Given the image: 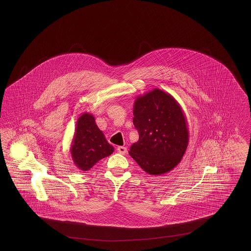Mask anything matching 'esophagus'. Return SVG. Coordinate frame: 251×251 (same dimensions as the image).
<instances>
[{"label": "esophagus", "instance_id": "1", "mask_svg": "<svg viewBox=\"0 0 251 251\" xmlns=\"http://www.w3.org/2000/svg\"><path fill=\"white\" fill-rule=\"evenodd\" d=\"M118 151L120 154H126L127 152V149L126 147H124V146H118Z\"/></svg>", "mask_w": 251, "mask_h": 251}]
</instances>
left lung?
Instances as JSON below:
<instances>
[{
  "instance_id": "1",
  "label": "left lung",
  "mask_w": 251,
  "mask_h": 251,
  "mask_svg": "<svg viewBox=\"0 0 251 251\" xmlns=\"http://www.w3.org/2000/svg\"><path fill=\"white\" fill-rule=\"evenodd\" d=\"M133 122L139 140L130 147V156L152 176L173 170L185 154L189 139L187 119L176 100L160 89L137 96Z\"/></svg>"
}]
</instances>
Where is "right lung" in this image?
I'll list each match as a JSON object with an SVG mask.
<instances>
[{
    "instance_id": "1",
    "label": "right lung",
    "mask_w": 251,
    "mask_h": 251,
    "mask_svg": "<svg viewBox=\"0 0 251 251\" xmlns=\"http://www.w3.org/2000/svg\"><path fill=\"white\" fill-rule=\"evenodd\" d=\"M114 147L107 143L104 133L98 127L95 118L84 113L78 118L72 145V158L81 171L91 170L99 160L111 155Z\"/></svg>"
}]
</instances>
